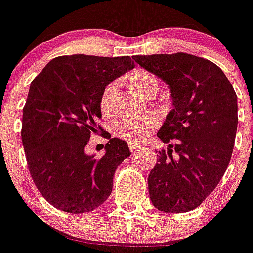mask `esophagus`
Instances as JSON below:
<instances>
[{
  "instance_id": "34e87169",
  "label": "esophagus",
  "mask_w": 253,
  "mask_h": 253,
  "mask_svg": "<svg viewBox=\"0 0 253 253\" xmlns=\"http://www.w3.org/2000/svg\"><path fill=\"white\" fill-rule=\"evenodd\" d=\"M128 147L131 152H137L139 149V145L138 144H134V143H128Z\"/></svg>"
}]
</instances>
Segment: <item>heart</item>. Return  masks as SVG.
I'll return each mask as SVG.
<instances>
[{
	"label": "heart",
	"instance_id": "obj_1",
	"mask_svg": "<svg viewBox=\"0 0 253 253\" xmlns=\"http://www.w3.org/2000/svg\"><path fill=\"white\" fill-rule=\"evenodd\" d=\"M127 84L133 91L143 98H148L152 94L157 95L159 90V81L154 75L145 71H136L127 77ZM119 84L111 82L103 90L100 96V111L103 116L114 115V104L116 99ZM159 121L154 115H147L137 120H124L115 127V134L119 138L129 143H139L147 138L158 127Z\"/></svg>",
	"mask_w": 253,
	"mask_h": 253
}]
</instances>
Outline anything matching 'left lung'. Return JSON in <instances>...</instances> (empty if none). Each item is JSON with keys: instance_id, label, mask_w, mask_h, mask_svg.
<instances>
[{"instance_id": "1", "label": "left lung", "mask_w": 253, "mask_h": 253, "mask_svg": "<svg viewBox=\"0 0 253 253\" xmlns=\"http://www.w3.org/2000/svg\"><path fill=\"white\" fill-rule=\"evenodd\" d=\"M134 61L168 84L172 110L157 136L168 145L148 177L155 208L186 213L198 207L223 177L235 143L237 96L211 61L178 52L136 56Z\"/></svg>"}]
</instances>
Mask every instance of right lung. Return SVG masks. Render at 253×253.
<instances>
[{
    "mask_svg": "<svg viewBox=\"0 0 253 253\" xmlns=\"http://www.w3.org/2000/svg\"><path fill=\"white\" fill-rule=\"evenodd\" d=\"M134 67L129 56H58L30 84L22 125L28 168L42 197L60 211L88 213L110 196L128 145L111 138L100 159L85 145L103 131L96 121L105 86Z\"/></svg>",
    "mask_w": 253,
    "mask_h": 253,
    "instance_id": "1",
    "label": "right lung"
}]
</instances>
